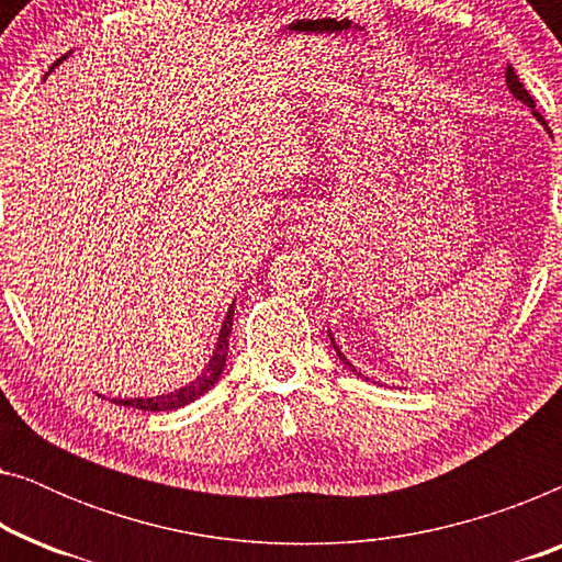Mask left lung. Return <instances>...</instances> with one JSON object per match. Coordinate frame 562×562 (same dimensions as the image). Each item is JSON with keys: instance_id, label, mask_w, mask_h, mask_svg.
<instances>
[{"instance_id": "1", "label": "left lung", "mask_w": 562, "mask_h": 562, "mask_svg": "<svg viewBox=\"0 0 562 562\" xmlns=\"http://www.w3.org/2000/svg\"><path fill=\"white\" fill-rule=\"evenodd\" d=\"M506 87H509V91H512V94H514V97H517L521 104H527V106H529V110H532V114H535V117H537V120H540V122H542V125H544L542 114L535 110V99H532V94H529V91L525 89V83H521V81H519V76H517V74H514V68H512V66H506ZM329 340H333V348H335V352H337V358H340V360H342V363H345V366H348L352 373L363 375V373H360V371H358V368H356V366H352V363H350V360H348V358H345V356H342V350H340V348H337V342H335V337H333V333H329Z\"/></svg>"}]
</instances>
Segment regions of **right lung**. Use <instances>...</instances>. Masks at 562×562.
<instances>
[{"label":"right lung","mask_w":562,"mask_h":562,"mask_svg":"<svg viewBox=\"0 0 562 562\" xmlns=\"http://www.w3.org/2000/svg\"><path fill=\"white\" fill-rule=\"evenodd\" d=\"M66 58H68V53H66V56H60L56 64L50 66V71L58 64H64ZM233 314H235V306H229L227 317H225V322H222L217 345H214L210 363H206L202 375H196V379L191 381L189 386H181V389L171 391V394H160V396H150V398H112V402L122 404V406H135V409H143V412H168V409H181V406H187V404L194 402V398L206 394V391H210L214 383L220 381V375L227 366V350H229L227 345H229V333H233Z\"/></svg>","instance_id":"1"}]
</instances>
